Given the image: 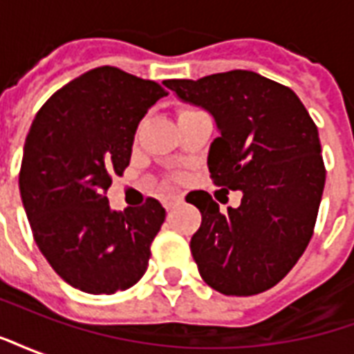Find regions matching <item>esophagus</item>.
I'll list each match as a JSON object with an SVG mask.
<instances>
[{
	"instance_id": "esophagus-1",
	"label": "esophagus",
	"mask_w": 354,
	"mask_h": 354,
	"mask_svg": "<svg viewBox=\"0 0 354 354\" xmlns=\"http://www.w3.org/2000/svg\"><path fill=\"white\" fill-rule=\"evenodd\" d=\"M180 201L182 199L176 197V195H169V197H165V199H162V205H165V208H172L174 205H178Z\"/></svg>"
}]
</instances>
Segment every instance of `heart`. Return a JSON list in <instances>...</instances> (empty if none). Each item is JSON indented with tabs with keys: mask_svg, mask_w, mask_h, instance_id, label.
I'll return each instance as SVG.
<instances>
[{
	"mask_svg": "<svg viewBox=\"0 0 354 354\" xmlns=\"http://www.w3.org/2000/svg\"><path fill=\"white\" fill-rule=\"evenodd\" d=\"M184 111H189V109H184ZM184 111H182V113H184Z\"/></svg>",
	"mask_w": 354,
	"mask_h": 354,
	"instance_id": "obj_1",
	"label": "heart"
}]
</instances>
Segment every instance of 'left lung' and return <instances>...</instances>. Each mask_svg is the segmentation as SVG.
I'll list each match as a JSON object with an SVG mask.
<instances>
[{
  "mask_svg": "<svg viewBox=\"0 0 354 354\" xmlns=\"http://www.w3.org/2000/svg\"><path fill=\"white\" fill-rule=\"evenodd\" d=\"M165 85L214 115L220 136L208 151L210 178L243 192L241 205L225 212L207 192L185 197L203 216L189 243L203 281L225 296L273 288L301 258L317 223L326 180L317 124L292 88L256 72Z\"/></svg>",
  "mask_w": 354,
  "mask_h": 354,
  "instance_id": "8db88e82",
  "label": "left lung"
}]
</instances>
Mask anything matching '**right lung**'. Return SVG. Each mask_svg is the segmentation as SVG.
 Listing matches in <instances>:
<instances>
[{"label":"right lung","mask_w":354,"mask_h":354,"mask_svg":"<svg viewBox=\"0 0 354 354\" xmlns=\"http://www.w3.org/2000/svg\"><path fill=\"white\" fill-rule=\"evenodd\" d=\"M167 94L155 81L100 66L58 88L30 127L20 197L35 245L73 288L109 296L146 273L165 208L147 197L117 212L104 193L131 162L140 119Z\"/></svg>","instance_id":"1"}]
</instances>
